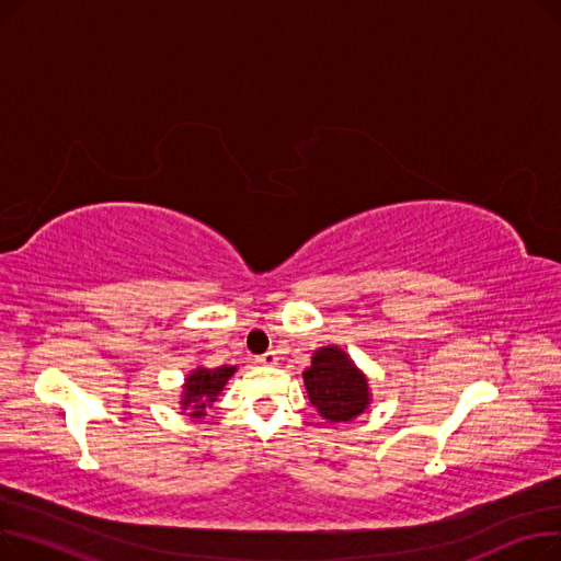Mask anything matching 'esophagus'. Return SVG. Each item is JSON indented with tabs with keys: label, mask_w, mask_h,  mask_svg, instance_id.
<instances>
[{
	"label": "esophagus",
	"mask_w": 561,
	"mask_h": 561,
	"mask_svg": "<svg viewBox=\"0 0 561 561\" xmlns=\"http://www.w3.org/2000/svg\"><path fill=\"white\" fill-rule=\"evenodd\" d=\"M256 362H259L261 366H275V364L279 362V357H277L275 350H268V352H263V355H259Z\"/></svg>",
	"instance_id": "obj_1"
}]
</instances>
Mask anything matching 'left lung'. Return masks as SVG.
I'll use <instances>...</instances> for the list:
<instances>
[{"label": "left lung", "instance_id": "8db88e82", "mask_svg": "<svg viewBox=\"0 0 561 561\" xmlns=\"http://www.w3.org/2000/svg\"><path fill=\"white\" fill-rule=\"evenodd\" d=\"M302 377L311 404L330 423L357 419L370 404L366 375L339 345L316 350L311 366L302 373Z\"/></svg>", "mask_w": 561, "mask_h": 561}]
</instances>
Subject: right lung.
I'll return each mask as SVG.
<instances>
[{"label": "right lung", "instance_id": "add662e5", "mask_svg": "<svg viewBox=\"0 0 561 561\" xmlns=\"http://www.w3.org/2000/svg\"><path fill=\"white\" fill-rule=\"evenodd\" d=\"M236 373V366H220V368H195L184 385L182 393V409H191V416H202L206 407L216 402L218 393L227 385V379Z\"/></svg>", "mask_w": 561, "mask_h": 561}]
</instances>
